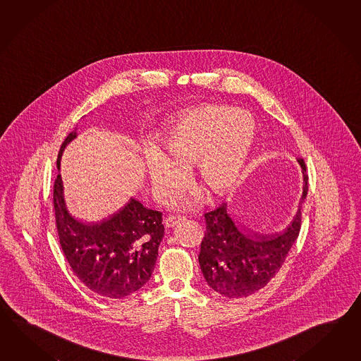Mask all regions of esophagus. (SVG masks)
<instances>
[{
    "instance_id": "1",
    "label": "esophagus",
    "mask_w": 361,
    "mask_h": 361,
    "mask_svg": "<svg viewBox=\"0 0 361 361\" xmlns=\"http://www.w3.org/2000/svg\"><path fill=\"white\" fill-rule=\"evenodd\" d=\"M185 220H186V219H185L184 216H169L164 220V225H166L167 228H173V226H176L177 224L183 223Z\"/></svg>"
}]
</instances>
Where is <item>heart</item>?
I'll list each match as a JSON object with an SVG mask.
<instances>
[{"label":"heart","instance_id":"1","mask_svg":"<svg viewBox=\"0 0 361 361\" xmlns=\"http://www.w3.org/2000/svg\"><path fill=\"white\" fill-rule=\"evenodd\" d=\"M255 138V121L249 112L223 104L192 109L164 129L159 150L145 157L152 194L159 202L184 192L189 169L195 164L197 180L212 197H221L237 184ZM197 198L181 204L192 207ZM177 204V203H175Z\"/></svg>","mask_w":361,"mask_h":361}]
</instances>
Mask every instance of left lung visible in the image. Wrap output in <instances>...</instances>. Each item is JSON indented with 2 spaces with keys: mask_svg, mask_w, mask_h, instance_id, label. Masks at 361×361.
Instances as JSON below:
<instances>
[{
  "mask_svg": "<svg viewBox=\"0 0 361 361\" xmlns=\"http://www.w3.org/2000/svg\"><path fill=\"white\" fill-rule=\"evenodd\" d=\"M303 175V194L291 223L276 234H252L242 229L221 204L204 215L206 233L200 243V269L209 288L226 298L257 293L280 271L297 240L302 223V203L308 192L305 161L298 158Z\"/></svg>",
  "mask_w": 361,
  "mask_h": 361,
  "instance_id": "1",
  "label": "left lung"
}]
</instances>
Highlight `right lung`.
Listing matches in <instances>:
<instances>
[{
  "label": "right lung",
  "instance_id": "obj_1",
  "mask_svg": "<svg viewBox=\"0 0 361 361\" xmlns=\"http://www.w3.org/2000/svg\"><path fill=\"white\" fill-rule=\"evenodd\" d=\"M76 137V129L66 137L56 161L54 211L59 243L73 273L89 290L110 299L128 297L152 279L164 237L161 214L130 198L98 223L73 216L64 200L61 161L64 149Z\"/></svg>",
  "mask_w": 361,
  "mask_h": 361
}]
</instances>
